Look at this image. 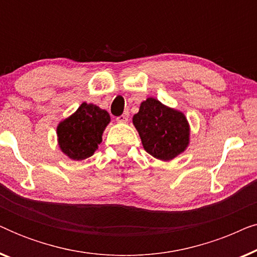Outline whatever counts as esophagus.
Returning a JSON list of instances; mask_svg holds the SVG:
<instances>
[{
  "instance_id": "esophagus-1",
  "label": "esophagus",
  "mask_w": 257,
  "mask_h": 257,
  "mask_svg": "<svg viewBox=\"0 0 257 257\" xmlns=\"http://www.w3.org/2000/svg\"><path fill=\"white\" fill-rule=\"evenodd\" d=\"M117 121L121 122V124H125V122H127V115L126 114L119 115V117H117Z\"/></svg>"
}]
</instances>
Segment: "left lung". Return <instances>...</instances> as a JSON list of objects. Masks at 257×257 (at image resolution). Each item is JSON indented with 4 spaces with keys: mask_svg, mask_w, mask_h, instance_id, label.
I'll return each mask as SVG.
<instances>
[{
    "mask_svg": "<svg viewBox=\"0 0 257 257\" xmlns=\"http://www.w3.org/2000/svg\"><path fill=\"white\" fill-rule=\"evenodd\" d=\"M132 122L139 133L144 150L161 161H170L184 153L189 145L191 126L186 115L156 98L140 104Z\"/></svg>",
    "mask_w": 257,
    "mask_h": 257,
    "instance_id": "8db88e82",
    "label": "left lung"
}]
</instances>
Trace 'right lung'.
Wrapping results in <instances>:
<instances>
[{
	"instance_id": "right-lung-1",
	"label": "right lung",
	"mask_w": 257,
	"mask_h": 257,
	"mask_svg": "<svg viewBox=\"0 0 257 257\" xmlns=\"http://www.w3.org/2000/svg\"><path fill=\"white\" fill-rule=\"evenodd\" d=\"M110 121L107 111L84 101L71 115L57 125L59 149L72 160L87 159L98 150Z\"/></svg>"
}]
</instances>
